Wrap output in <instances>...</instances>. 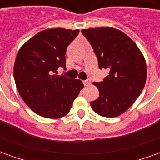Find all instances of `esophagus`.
I'll return each mask as SVG.
<instances>
[{
	"instance_id": "obj_1",
	"label": "esophagus",
	"mask_w": 160,
	"mask_h": 160,
	"mask_svg": "<svg viewBox=\"0 0 160 160\" xmlns=\"http://www.w3.org/2000/svg\"><path fill=\"white\" fill-rule=\"evenodd\" d=\"M83 84H84V86H85V87H88V86H89V85L91 84V82L89 81V80H84Z\"/></svg>"
}]
</instances>
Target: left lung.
I'll return each instance as SVG.
<instances>
[{"instance_id":"left-lung-1","label":"left lung","mask_w":160,"mask_h":160,"mask_svg":"<svg viewBox=\"0 0 160 160\" xmlns=\"http://www.w3.org/2000/svg\"><path fill=\"white\" fill-rule=\"evenodd\" d=\"M97 55L99 68L108 69L103 82H93L99 97L91 102L92 110L105 118L120 116L136 100L147 80V63L135 42L112 27L83 29Z\"/></svg>"}]
</instances>
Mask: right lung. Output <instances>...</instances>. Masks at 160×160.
I'll return each mask as SVG.
<instances>
[{
    "label": "right lung",
    "instance_id": "add662e5",
    "mask_svg": "<svg viewBox=\"0 0 160 160\" xmlns=\"http://www.w3.org/2000/svg\"><path fill=\"white\" fill-rule=\"evenodd\" d=\"M79 30L46 29L23 44L16 56L13 76L19 95L36 114L62 118L84 87L82 81L56 74L66 68V50Z\"/></svg>",
    "mask_w": 160,
    "mask_h": 160
}]
</instances>
